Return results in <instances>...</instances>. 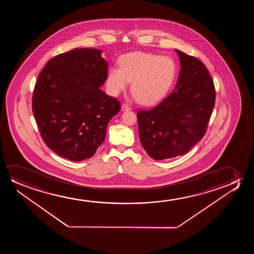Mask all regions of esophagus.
<instances>
[{
	"label": "esophagus",
	"instance_id": "34e87169",
	"mask_svg": "<svg viewBox=\"0 0 254 254\" xmlns=\"http://www.w3.org/2000/svg\"><path fill=\"white\" fill-rule=\"evenodd\" d=\"M131 109V108L129 107V106H127V104H122V111H127V110H130Z\"/></svg>",
	"mask_w": 254,
	"mask_h": 254
}]
</instances>
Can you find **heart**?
Returning a JSON list of instances; mask_svg holds the SVG:
<instances>
[{"label": "heart", "mask_w": 254, "mask_h": 254, "mask_svg": "<svg viewBox=\"0 0 254 254\" xmlns=\"http://www.w3.org/2000/svg\"><path fill=\"white\" fill-rule=\"evenodd\" d=\"M119 67L108 70L107 85L113 95L124 90L131 81V91L143 105L162 100L174 83L176 63L168 56L135 51L122 56Z\"/></svg>", "instance_id": "b5f03b06"}]
</instances>
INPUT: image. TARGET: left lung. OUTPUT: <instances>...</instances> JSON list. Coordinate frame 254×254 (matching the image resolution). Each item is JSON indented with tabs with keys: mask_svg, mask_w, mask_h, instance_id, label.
Segmentation results:
<instances>
[{
	"mask_svg": "<svg viewBox=\"0 0 254 254\" xmlns=\"http://www.w3.org/2000/svg\"><path fill=\"white\" fill-rule=\"evenodd\" d=\"M181 71L174 90L149 111L137 113L140 142L153 160L183 155L205 135L215 88L199 60L175 49Z\"/></svg>",
	"mask_w": 254,
	"mask_h": 254,
	"instance_id": "8db88e82",
	"label": "left lung"
}]
</instances>
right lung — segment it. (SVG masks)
I'll use <instances>...</instances> for the list:
<instances>
[{"instance_id":"right-lung-1","label":"right lung","mask_w":254,"mask_h":254,"mask_svg":"<svg viewBox=\"0 0 254 254\" xmlns=\"http://www.w3.org/2000/svg\"><path fill=\"white\" fill-rule=\"evenodd\" d=\"M101 50L74 49L56 56L38 76L32 109L42 139L59 156L81 161L104 141L109 121L121 110L101 87L108 63Z\"/></svg>"}]
</instances>
